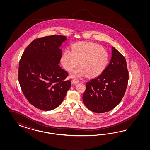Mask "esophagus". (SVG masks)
Returning <instances> with one entry per match:
<instances>
[{
  "label": "esophagus",
  "mask_w": 150,
  "mask_h": 150,
  "mask_svg": "<svg viewBox=\"0 0 150 150\" xmlns=\"http://www.w3.org/2000/svg\"><path fill=\"white\" fill-rule=\"evenodd\" d=\"M79 82H80V81L79 80H77V79H74V80H73V81H72V82L75 85L77 84Z\"/></svg>",
  "instance_id": "34e87169"
}]
</instances>
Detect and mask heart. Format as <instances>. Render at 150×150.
Masks as SVG:
<instances>
[{
    "instance_id": "obj_1",
    "label": "heart",
    "mask_w": 150,
    "mask_h": 150,
    "mask_svg": "<svg viewBox=\"0 0 150 150\" xmlns=\"http://www.w3.org/2000/svg\"><path fill=\"white\" fill-rule=\"evenodd\" d=\"M64 68L74 78L85 76H98L104 71L108 63V54L100 45L91 42H80L71 46V51L65 50L60 58Z\"/></svg>"
}]
</instances>
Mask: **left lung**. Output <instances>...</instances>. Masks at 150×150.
<instances>
[{
	"label": "left lung",
	"mask_w": 150,
	"mask_h": 150,
	"mask_svg": "<svg viewBox=\"0 0 150 150\" xmlns=\"http://www.w3.org/2000/svg\"><path fill=\"white\" fill-rule=\"evenodd\" d=\"M112 58L104 71L86 84L82 99L91 111L103 113L120 102L127 89L129 73L123 55L112 47Z\"/></svg>",
	"instance_id": "left-lung-1"
}]
</instances>
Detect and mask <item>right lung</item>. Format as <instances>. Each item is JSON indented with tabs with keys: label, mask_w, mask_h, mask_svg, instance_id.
<instances>
[{
	"label": "right lung",
	"mask_w": 150,
	"mask_h": 150,
	"mask_svg": "<svg viewBox=\"0 0 150 150\" xmlns=\"http://www.w3.org/2000/svg\"><path fill=\"white\" fill-rule=\"evenodd\" d=\"M67 40L53 35L37 38L27 46L19 62L18 82L28 102L38 109L50 110L62 103L71 82L59 66L62 50L59 48Z\"/></svg>",
	"instance_id": "1"
}]
</instances>
